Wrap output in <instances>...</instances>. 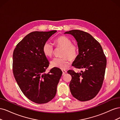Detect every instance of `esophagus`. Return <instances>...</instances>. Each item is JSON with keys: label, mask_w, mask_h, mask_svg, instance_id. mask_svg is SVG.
I'll list each match as a JSON object with an SVG mask.
<instances>
[{"label": "esophagus", "mask_w": 120, "mask_h": 120, "mask_svg": "<svg viewBox=\"0 0 120 120\" xmlns=\"http://www.w3.org/2000/svg\"><path fill=\"white\" fill-rule=\"evenodd\" d=\"M62 71H63V75H64V74H66L67 72V71L66 70H63Z\"/></svg>", "instance_id": "obj_1"}]
</instances>
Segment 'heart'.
Wrapping results in <instances>:
<instances>
[{"mask_svg":"<svg viewBox=\"0 0 120 120\" xmlns=\"http://www.w3.org/2000/svg\"><path fill=\"white\" fill-rule=\"evenodd\" d=\"M55 44L56 47L64 49L61 56L63 57L55 58L51 61L52 67L60 69L67 68L71 64V60L75 59L78 54V49L77 45L72 44L71 40L66 36H60L55 40ZM42 51L45 55L50 57L54 53V48L51 43L47 41L44 43L42 47ZM70 59H69L68 58Z\"/></svg>","mask_w":120,"mask_h":120,"instance_id":"heart-1","label":"heart"}]
</instances>
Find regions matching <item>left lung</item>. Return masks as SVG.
Segmentation results:
<instances>
[{"label": "left lung", "mask_w": 120, "mask_h": 120, "mask_svg": "<svg viewBox=\"0 0 120 120\" xmlns=\"http://www.w3.org/2000/svg\"><path fill=\"white\" fill-rule=\"evenodd\" d=\"M64 34L74 36L78 42L79 54L72 66L85 69L81 72L68 71L72 77L69 85L71 94L80 101L90 100L96 96L102 86L106 57L100 43L90 34L79 30H71Z\"/></svg>", "instance_id": "left-lung-1"}]
</instances>
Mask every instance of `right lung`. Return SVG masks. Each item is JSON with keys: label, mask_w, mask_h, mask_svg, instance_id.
I'll list each match as a JSON object with an SVG mask.
<instances>
[{"label": "right lung", "mask_w": 120, "mask_h": 120, "mask_svg": "<svg viewBox=\"0 0 120 120\" xmlns=\"http://www.w3.org/2000/svg\"><path fill=\"white\" fill-rule=\"evenodd\" d=\"M56 30L30 32L16 45L13 53V73L22 92L37 104H45L55 97L63 72L53 68L45 74L49 61L43 45Z\"/></svg>", "instance_id": "right-lung-1"}]
</instances>
